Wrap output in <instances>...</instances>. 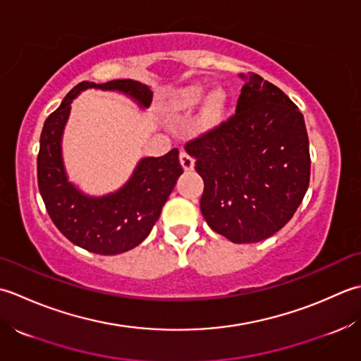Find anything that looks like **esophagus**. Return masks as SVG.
<instances>
[{"instance_id":"34e87169","label":"esophagus","mask_w":361,"mask_h":361,"mask_svg":"<svg viewBox=\"0 0 361 361\" xmlns=\"http://www.w3.org/2000/svg\"><path fill=\"white\" fill-rule=\"evenodd\" d=\"M179 159H180V165H182L183 170H185V171H191V170H193V168H195V160H193V157L190 156L188 152L182 151Z\"/></svg>"}]
</instances>
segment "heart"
Returning <instances> with one entry per match:
<instances>
[{
	"label": "heart",
	"instance_id": "1",
	"mask_svg": "<svg viewBox=\"0 0 361 361\" xmlns=\"http://www.w3.org/2000/svg\"><path fill=\"white\" fill-rule=\"evenodd\" d=\"M205 85L197 82L180 88L171 98V107L174 110H188L197 106L204 98ZM227 104H229V94L221 87L213 88L204 101L201 112V126L205 130L215 129L224 120Z\"/></svg>",
	"mask_w": 361,
	"mask_h": 361
}]
</instances>
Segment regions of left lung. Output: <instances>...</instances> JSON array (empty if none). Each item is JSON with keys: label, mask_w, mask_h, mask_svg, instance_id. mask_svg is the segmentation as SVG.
Here are the masks:
<instances>
[{"label": "left lung", "mask_w": 361, "mask_h": 361, "mask_svg": "<svg viewBox=\"0 0 361 361\" xmlns=\"http://www.w3.org/2000/svg\"><path fill=\"white\" fill-rule=\"evenodd\" d=\"M245 80L235 115L187 143L204 180L201 212L232 243L273 237L293 218L310 182L304 115L255 73Z\"/></svg>", "instance_id": "obj_1"}]
</instances>
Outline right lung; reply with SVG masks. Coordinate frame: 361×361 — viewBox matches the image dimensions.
<instances>
[{
    "mask_svg": "<svg viewBox=\"0 0 361 361\" xmlns=\"http://www.w3.org/2000/svg\"><path fill=\"white\" fill-rule=\"evenodd\" d=\"M88 88L121 93L142 109H148L152 101L151 87L137 80L78 84L43 124L37 180L48 215L73 245L94 254L116 255L148 237L183 170L174 148L161 157L140 159L124 185L107 195H87L75 185L65 170L62 137L73 99Z\"/></svg>",
    "mask_w": 361,
    "mask_h": 361,
    "instance_id": "1",
    "label": "right lung"
}]
</instances>
